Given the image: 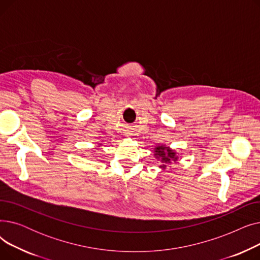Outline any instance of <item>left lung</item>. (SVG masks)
I'll use <instances>...</instances> for the list:
<instances>
[{"instance_id": "8db88e82", "label": "left lung", "mask_w": 260, "mask_h": 260, "mask_svg": "<svg viewBox=\"0 0 260 260\" xmlns=\"http://www.w3.org/2000/svg\"><path fill=\"white\" fill-rule=\"evenodd\" d=\"M155 156L158 160H160L162 163H171V161H177L178 156L176 155L175 151L171 149L170 147H167L166 145H158L155 147ZM166 165L160 166V168H166Z\"/></svg>"}]
</instances>
